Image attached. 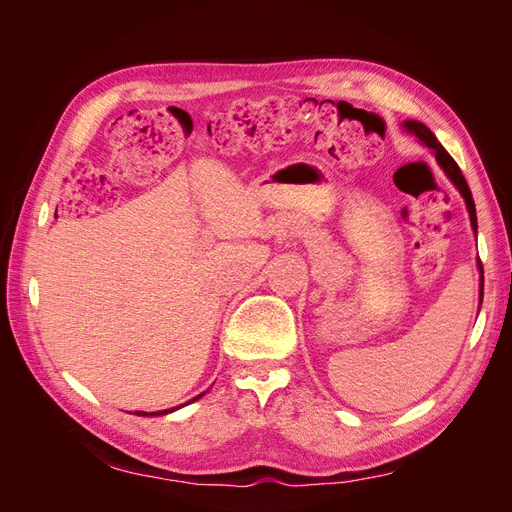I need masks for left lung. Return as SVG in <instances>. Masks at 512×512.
<instances>
[{"mask_svg":"<svg viewBox=\"0 0 512 512\" xmlns=\"http://www.w3.org/2000/svg\"><path fill=\"white\" fill-rule=\"evenodd\" d=\"M404 126L408 128V132H412V134L418 138V141L425 143L429 149L436 151L438 164L444 168V173H446L448 177H451V181L457 185L461 196L466 198V205H468V211H470V220H472V228L476 230V207H474V198H472V192H470V185H468L466 177L461 175V168H459L457 162L451 158V153H448V151L438 143V138L433 136V132L425 126V123H421V121H406ZM480 269H483V267H480Z\"/></svg>","mask_w":512,"mask_h":512,"instance_id":"obj_1","label":"left lung"}]
</instances>
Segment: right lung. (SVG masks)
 Here are the masks:
<instances>
[{"label": "right lung", "mask_w": 512, "mask_h": 512, "mask_svg": "<svg viewBox=\"0 0 512 512\" xmlns=\"http://www.w3.org/2000/svg\"><path fill=\"white\" fill-rule=\"evenodd\" d=\"M198 397H203V393H200ZM198 397H194L192 401H196ZM188 404H190V401H188ZM173 410H177V408H170V410H160V412H149V414H168V412H173ZM136 414H143V416H145V412H136Z\"/></svg>", "instance_id": "right-lung-1"}]
</instances>
